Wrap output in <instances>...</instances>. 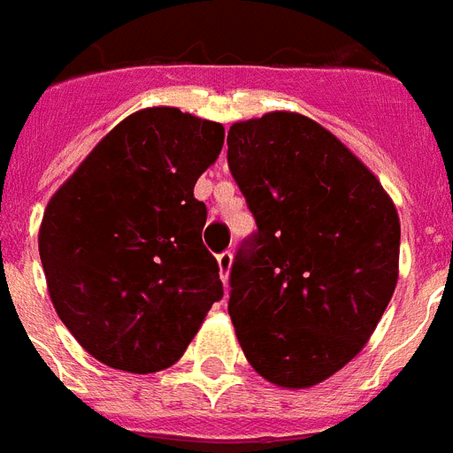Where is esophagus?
<instances>
[{"instance_id":"obj_1","label":"esophagus","mask_w":453,"mask_h":453,"mask_svg":"<svg viewBox=\"0 0 453 453\" xmlns=\"http://www.w3.org/2000/svg\"><path fill=\"white\" fill-rule=\"evenodd\" d=\"M230 267H233V253H230V251L219 253L220 279H223V284H226V286H227V277H230Z\"/></svg>"}]
</instances>
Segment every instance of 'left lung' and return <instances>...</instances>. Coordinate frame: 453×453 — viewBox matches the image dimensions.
Listing matches in <instances>:
<instances>
[{
    "instance_id": "left-lung-1",
    "label": "left lung",
    "mask_w": 453,
    "mask_h": 453,
    "mask_svg": "<svg viewBox=\"0 0 453 453\" xmlns=\"http://www.w3.org/2000/svg\"><path fill=\"white\" fill-rule=\"evenodd\" d=\"M227 165L258 226L230 267L242 351L272 384H321L365 347L391 303L395 204L333 132L300 113L234 123Z\"/></svg>"
}]
</instances>
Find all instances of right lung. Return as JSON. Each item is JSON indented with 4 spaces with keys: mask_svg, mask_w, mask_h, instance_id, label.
<instances>
[{
    "mask_svg": "<svg viewBox=\"0 0 453 453\" xmlns=\"http://www.w3.org/2000/svg\"><path fill=\"white\" fill-rule=\"evenodd\" d=\"M226 130L153 106L120 120L50 197L39 256L53 307L88 354L125 372L181 358L223 297L193 188Z\"/></svg>",
    "mask_w": 453,
    "mask_h": 453,
    "instance_id": "right-lung-1",
    "label": "right lung"
}]
</instances>
